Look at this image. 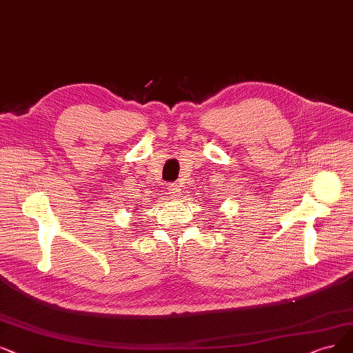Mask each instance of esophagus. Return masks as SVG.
<instances>
[{"mask_svg": "<svg viewBox=\"0 0 353 353\" xmlns=\"http://www.w3.org/2000/svg\"><path fill=\"white\" fill-rule=\"evenodd\" d=\"M166 194L171 196V199H176V196L181 194V185H178V184H169L166 187Z\"/></svg>", "mask_w": 353, "mask_h": 353, "instance_id": "1", "label": "esophagus"}]
</instances>
